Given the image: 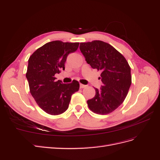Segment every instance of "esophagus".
Returning <instances> with one entry per match:
<instances>
[{"label":"esophagus","mask_w":160,"mask_h":160,"mask_svg":"<svg viewBox=\"0 0 160 160\" xmlns=\"http://www.w3.org/2000/svg\"><path fill=\"white\" fill-rule=\"evenodd\" d=\"M86 88V85H83V84H80V88L81 89H83V88Z\"/></svg>","instance_id":"34e87169"}]
</instances>
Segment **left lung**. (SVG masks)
<instances>
[{
	"instance_id": "8db88e82",
	"label": "left lung",
	"mask_w": 160,
	"mask_h": 160,
	"mask_svg": "<svg viewBox=\"0 0 160 160\" xmlns=\"http://www.w3.org/2000/svg\"><path fill=\"white\" fill-rule=\"evenodd\" d=\"M85 61L101 72L103 85L95 88V95L88 101L89 108L99 115H107L122 104L132 84L131 68L125 58L113 47L101 41L80 43Z\"/></svg>"
}]
</instances>
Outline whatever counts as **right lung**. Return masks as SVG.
<instances>
[{
  "instance_id": "right-lung-1",
  "label": "right lung",
  "mask_w": 160,
  "mask_h": 160,
  "mask_svg": "<svg viewBox=\"0 0 160 160\" xmlns=\"http://www.w3.org/2000/svg\"><path fill=\"white\" fill-rule=\"evenodd\" d=\"M79 42L54 41L34 52L28 59L26 77L30 92L39 107L48 114L57 115L69 107L71 95L78 91L79 83L73 80L62 83L55 75L65 70L67 57L77 50Z\"/></svg>"
}]
</instances>
